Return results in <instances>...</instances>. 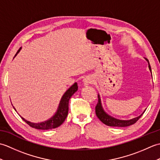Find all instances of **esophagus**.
Segmentation results:
<instances>
[{
	"label": "esophagus",
	"instance_id": "34e87169",
	"mask_svg": "<svg viewBox=\"0 0 160 160\" xmlns=\"http://www.w3.org/2000/svg\"><path fill=\"white\" fill-rule=\"evenodd\" d=\"M93 82V80L92 79V78L90 76H86L83 80V83L84 85H88V84H92Z\"/></svg>",
	"mask_w": 160,
	"mask_h": 160
}]
</instances>
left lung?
<instances>
[{"mask_svg": "<svg viewBox=\"0 0 160 160\" xmlns=\"http://www.w3.org/2000/svg\"><path fill=\"white\" fill-rule=\"evenodd\" d=\"M145 60L148 62L149 70H150L151 73V68L150 66V64H149L148 60L147 58H145ZM98 104L96 107V115H97V117L99 118V120L102 122V123H104V124H106L107 126H109V127H128V126H131L132 124H135V122H136L139 120V119L141 118L142 115H143V113L146 111V110H144L143 113H142L140 115H139V116H138L136 118L131 119V120H119V119H117V118L111 116L110 115H108L107 112L104 110L102 104L100 94L98 93Z\"/></svg>", "mask_w": 160, "mask_h": 160, "instance_id": "left-lung-1", "label": "left lung"}]
</instances>
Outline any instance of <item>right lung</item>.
<instances>
[{
	"mask_svg": "<svg viewBox=\"0 0 160 160\" xmlns=\"http://www.w3.org/2000/svg\"><path fill=\"white\" fill-rule=\"evenodd\" d=\"M20 49H21V48H20V49L17 52L14 57H16L17 54L19 53ZM78 87L77 82H75L65 91V93L63 94V96L61 98V100L60 101L58 107L56 112L54 113V115L52 118H50L47 120L41 122H38V123H34V122H31L25 120V118L20 116V115H19L27 124H28L30 126V127L36 129L49 130V129H52L58 127L59 126L62 124L64 121L65 120V119L68 115V111H69V101L71 96H72L78 91ZM13 108H14V110L16 111V109L14 107H13Z\"/></svg>",
	"mask_w": 160,
	"mask_h": 160,
	"instance_id": "add662e5",
	"label": "right lung"
}]
</instances>
